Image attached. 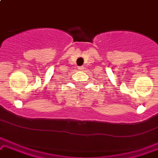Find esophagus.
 Masks as SVG:
<instances>
[{
  "mask_svg": "<svg viewBox=\"0 0 158 158\" xmlns=\"http://www.w3.org/2000/svg\"><path fill=\"white\" fill-rule=\"evenodd\" d=\"M78 69H79V70H81V69H83V67H82V66H80V67L78 68Z\"/></svg>",
  "mask_w": 158,
  "mask_h": 158,
  "instance_id": "obj_1",
  "label": "esophagus"
}]
</instances>
